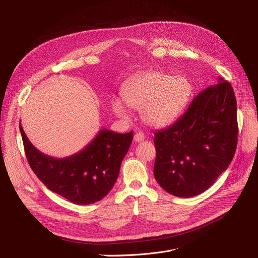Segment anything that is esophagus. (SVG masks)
<instances>
[{
  "label": "esophagus",
  "mask_w": 258,
  "mask_h": 258,
  "mask_svg": "<svg viewBox=\"0 0 258 258\" xmlns=\"http://www.w3.org/2000/svg\"><path fill=\"white\" fill-rule=\"evenodd\" d=\"M143 140H144V134L142 132H138V133L135 134V136H134V141L135 142H141Z\"/></svg>",
  "instance_id": "esophagus-1"
}]
</instances>
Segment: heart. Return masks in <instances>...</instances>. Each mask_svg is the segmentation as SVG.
Instances as JSON below:
<instances>
[{"label":"heart","instance_id":"obj_1","mask_svg":"<svg viewBox=\"0 0 258 258\" xmlns=\"http://www.w3.org/2000/svg\"><path fill=\"white\" fill-rule=\"evenodd\" d=\"M191 86L184 76H173L161 71H150L134 77L122 90L124 103L141 112L146 124L164 127L178 119L186 106ZM114 114L127 119L126 107L120 99L112 102Z\"/></svg>","mask_w":258,"mask_h":258}]
</instances>
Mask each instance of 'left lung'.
<instances>
[{
    "mask_svg": "<svg viewBox=\"0 0 258 258\" xmlns=\"http://www.w3.org/2000/svg\"><path fill=\"white\" fill-rule=\"evenodd\" d=\"M236 111L231 85L219 77L174 124L155 133L154 175L165 191L190 198L213 185L236 151Z\"/></svg>",
    "mask_w": 258,
    "mask_h": 258,
    "instance_id": "1",
    "label": "left lung"
}]
</instances>
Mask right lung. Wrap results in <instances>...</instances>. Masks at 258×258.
Listing matches in <instances>:
<instances>
[{
	"mask_svg": "<svg viewBox=\"0 0 258 258\" xmlns=\"http://www.w3.org/2000/svg\"><path fill=\"white\" fill-rule=\"evenodd\" d=\"M20 131L27 160L37 178L51 191L77 205L93 204L110 192L133 141V132L120 134L103 128L84 150L54 158L37 150L21 123Z\"/></svg>",
	"mask_w": 258,
	"mask_h": 258,
	"instance_id": "1",
	"label": "right lung"
}]
</instances>
